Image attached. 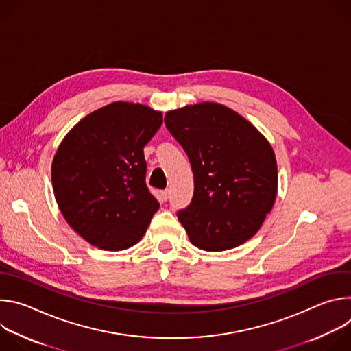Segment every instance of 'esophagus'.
<instances>
[{
	"mask_svg": "<svg viewBox=\"0 0 351 351\" xmlns=\"http://www.w3.org/2000/svg\"><path fill=\"white\" fill-rule=\"evenodd\" d=\"M160 195H161V199H162V202H167V199L169 198V190H162Z\"/></svg>",
	"mask_w": 351,
	"mask_h": 351,
	"instance_id": "1",
	"label": "esophagus"
}]
</instances>
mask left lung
<instances>
[{
    "label": "left lung",
    "instance_id": "left-lung-1",
    "mask_svg": "<svg viewBox=\"0 0 351 351\" xmlns=\"http://www.w3.org/2000/svg\"><path fill=\"white\" fill-rule=\"evenodd\" d=\"M194 175L191 203L178 211L190 241L223 252L252 239L272 210L278 167L268 140L241 115L217 103L165 115Z\"/></svg>",
    "mask_w": 351,
    "mask_h": 351
}]
</instances>
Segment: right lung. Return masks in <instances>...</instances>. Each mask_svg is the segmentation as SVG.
Returning <instances> with one entry per match:
<instances>
[{
  "label": "right lung",
  "mask_w": 351,
  "mask_h": 351,
  "mask_svg": "<svg viewBox=\"0 0 351 351\" xmlns=\"http://www.w3.org/2000/svg\"><path fill=\"white\" fill-rule=\"evenodd\" d=\"M161 125V112L117 101L84 117L60 144L51 167L56 199L90 244L118 252L145 233L160 204L145 184L143 148Z\"/></svg>",
  "instance_id": "right-lung-1"
}]
</instances>
